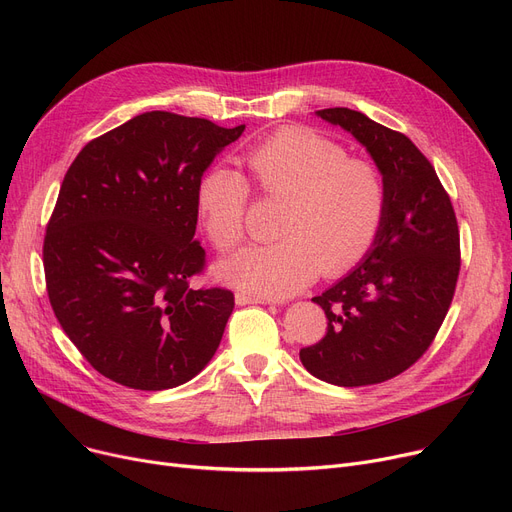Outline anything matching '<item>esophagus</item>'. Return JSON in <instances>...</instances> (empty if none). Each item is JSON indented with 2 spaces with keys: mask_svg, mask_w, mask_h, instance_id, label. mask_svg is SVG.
<instances>
[{
  "mask_svg": "<svg viewBox=\"0 0 512 512\" xmlns=\"http://www.w3.org/2000/svg\"><path fill=\"white\" fill-rule=\"evenodd\" d=\"M236 305H263L267 303V299H261V297H251V294L247 292H236Z\"/></svg>",
  "mask_w": 512,
  "mask_h": 512,
  "instance_id": "esophagus-1",
  "label": "esophagus"
}]
</instances>
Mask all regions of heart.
Segmentation results:
<instances>
[{"label": "heart", "mask_w": 512, "mask_h": 512, "mask_svg": "<svg viewBox=\"0 0 512 512\" xmlns=\"http://www.w3.org/2000/svg\"><path fill=\"white\" fill-rule=\"evenodd\" d=\"M259 191L286 199L272 245L251 247L220 265V276L259 297L282 299L317 274L342 276L369 253L384 224L388 193L382 172L309 128L286 126L245 151ZM251 188L245 176L215 166L197 184L201 224L222 253L247 234Z\"/></svg>", "instance_id": "heart-1"}]
</instances>
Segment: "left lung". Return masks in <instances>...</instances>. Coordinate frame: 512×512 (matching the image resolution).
Segmentation results:
<instances>
[{
	"label": "left lung",
	"mask_w": 512,
	"mask_h": 512,
	"mask_svg": "<svg viewBox=\"0 0 512 512\" xmlns=\"http://www.w3.org/2000/svg\"><path fill=\"white\" fill-rule=\"evenodd\" d=\"M317 116L365 145L386 182L388 207L363 263L313 297L328 328L299 357L334 386L382 384L417 363L442 326L461 270L459 224L434 166L409 137L348 107Z\"/></svg>",
	"instance_id": "1"
}]
</instances>
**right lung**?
<instances>
[{
	"label": "right lung",
	"mask_w": 512,
	"mask_h": 512,
	"mask_svg": "<svg viewBox=\"0 0 512 512\" xmlns=\"http://www.w3.org/2000/svg\"><path fill=\"white\" fill-rule=\"evenodd\" d=\"M245 124L147 112L89 141L47 222V297L93 369L134 390L176 388L218 351L234 294L191 288L197 184Z\"/></svg>",
	"instance_id": "right-lung-1"
}]
</instances>
